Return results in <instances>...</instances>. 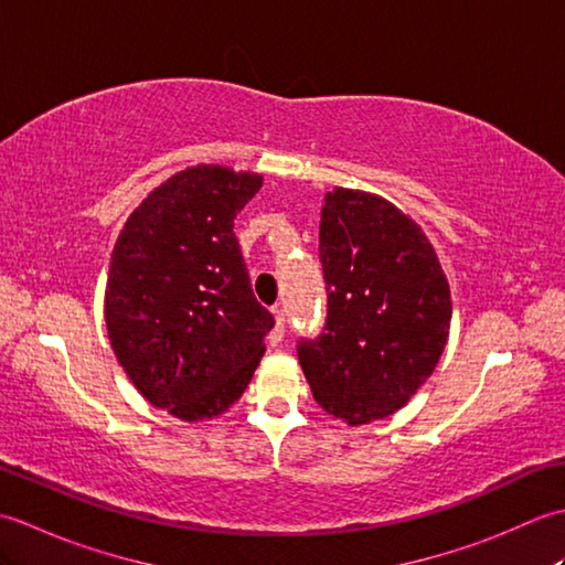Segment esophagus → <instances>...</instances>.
Wrapping results in <instances>:
<instances>
[{
	"mask_svg": "<svg viewBox=\"0 0 565 565\" xmlns=\"http://www.w3.org/2000/svg\"><path fill=\"white\" fill-rule=\"evenodd\" d=\"M271 313H274V330L269 332V340H271V344H276V342H281V338H284V322H286V313H284V308H271Z\"/></svg>",
	"mask_w": 565,
	"mask_h": 565,
	"instance_id": "obj_1",
	"label": "esophagus"
}]
</instances>
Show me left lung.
Segmentation results:
<instances>
[{"instance_id": "1", "label": "left lung", "mask_w": 565, "mask_h": 565, "mask_svg": "<svg viewBox=\"0 0 565 565\" xmlns=\"http://www.w3.org/2000/svg\"><path fill=\"white\" fill-rule=\"evenodd\" d=\"M326 332L298 362L322 411L347 425L398 413L449 340L451 291L435 247L379 194L334 186L320 215Z\"/></svg>"}]
</instances>
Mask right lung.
<instances>
[{
  "label": "right lung",
  "instance_id": "1",
  "mask_svg": "<svg viewBox=\"0 0 565 565\" xmlns=\"http://www.w3.org/2000/svg\"><path fill=\"white\" fill-rule=\"evenodd\" d=\"M262 174L196 164L128 215L111 252L104 318L111 350L150 405L184 423L245 393L274 318L252 294L235 215Z\"/></svg>",
  "mask_w": 565,
  "mask_h": 565
}]
</instances>
